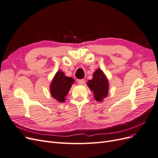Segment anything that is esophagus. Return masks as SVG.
Wrapping results in <instances>:
<instances>
[{
    "label": "esophagus",
    "mask_w": 158,
    "mask_h": 158,
    "mask_svg": "<svg viewBox=\"0 0 158 158\" xmlns=\"http://www.w3.org/2000/svg\"><path fill=\"white\" fill-rule=\"evenodd\" d=\"M77 82H78V84H80V85H83V84H85V80H84V79H81V80H77Z\"/></svg>",
    "instance_id": "34e87169"
}]
</instances>
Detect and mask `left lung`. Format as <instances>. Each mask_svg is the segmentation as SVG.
<instances>
[{"instance_id":"1","label":"left lung","mask_w":158,"mask_h":158,"mask_svg":"<svg viewBox=\"0 0 158 158\" xmlns=\"http://www.w3.org/2000/svg\"><path fill=\"white\" fill-rule=\"evenodd\" d=\"M87 85L93 92L94 98L96 101L102 102L107 96L109 92L108 80L100 69H98L94 72L93 78L88 81Z\"/></svg>"}]
</instances>
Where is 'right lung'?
Wrapping results in <instances>:
<instances>
[{"mask_svg":"<svg viewBox=\"0 0 158 158\" xmlns=\"http://www.w3.org/2000/svg\"><path fill=\"white\" fill-rule=\"evenodd\" d=\"M74 83L73 78L67 77L63 72L59 70L55 75L50 85L52 97L59 102H64L72 85Z\"/></svg>","mask_w":158,"mask_h":158,"instance_id":"1","label":"right lung"}]
</instances>
